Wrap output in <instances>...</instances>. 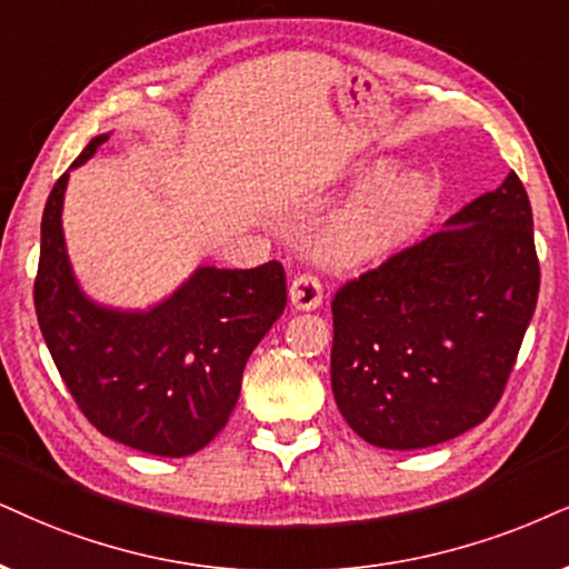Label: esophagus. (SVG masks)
Listing matches in <instances>:
<instances>
[{"instance_id": "obj_1", "label": "esophagus", "mask_w": 569, "mask_h": 569, "mask_svg": "<svg viewBox=\"0 0 569 569\" xmlns=\"http://www.w3.org/2000/svg\"><path fill=\"white\" fill-rule=\"evenodd\" d=\"M321 298H325V290H321L319 277H313V273H298L290 282V303L298 311H313V308L321 306Z\"/></svg>"}]
</instances>
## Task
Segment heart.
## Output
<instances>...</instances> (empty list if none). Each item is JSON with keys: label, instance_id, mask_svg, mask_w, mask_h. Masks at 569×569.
I'll list each match as a JSON object with an SVG mask.
<instances>
[{"label": "heart", "instance_id": "b5f03b06", "mask_svg": "<svg viewBox=\"0 0 569 569\" xmlns=\"http://www.w3.org/2000/svg\"><path fill=\"white\" fill-rule=\"evenodd\" d=\"M390 171L388 160L367 168L375 181L335 210L319 229V252L338 266L380 261L398 250L430 219L438 189L422 171ZM381 181L377 182L376 179Z\"/></svg>", "mask_w": 569, "mask_h": 569}]
</instances>
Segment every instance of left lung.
<instances>
[{"label": "left lung", "mask_w": 569, "mask_h": 569, "mask_svg": "<svg viewBox=\"0 0 569 569\" xmlns=\"http://www.w3.org/2000/svg\"><path fill=\"white\" fill-rule=\"evenodd\" d=\"M541 269L515 171L332 300V392L371 446L411 451L472 430L499 403Z\"/></svg>", "instance_id": "obj_1"}]
</instances>
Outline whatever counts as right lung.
I'll list each match as a JSON object with an SVG mask.
<instances>
[{
    "label": "right lung",
    "instance_id": "right-lung-1",
    "mask_svg": "<svg viewBox=\"0 0 569 569\" xmlns=\"http://www.w3.org/2000/svg\"><path fill=\"white\" fill-rule=\"evenodd\" d=\"M94 137L70 168L108 142ZM66 171L41 216L33 306L62 382L83 417L118 443L179 459L219 435L234 411L242 371L287 306L282 263L200 266L147 311L94 303L76 282L62 237Z\"/></svg>",
    "mask_w": 569,
    "mask_h": 569
}]
</instances>
